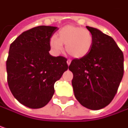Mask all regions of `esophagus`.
Wrapping results in <instances>:
<instances>
[{
  "label": "esophagus",
  "mask_w": 128,
  "mask_h": 128,
  "mask_svg": "<svg viewBox=\"0 0 128 128\" xmlns=\"http://www.w3.org/2000/svg\"><path fill=\"white\" fill-rule=\"evenodd\" d=\"M70 62H71V60H67V64H68V66H70Z\"/></svg>",
  "instance_id": "obj_1"
}]
</instances>
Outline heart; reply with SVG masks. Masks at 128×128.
<instances>
[{
	"instance_id": "obj_1",
	"label": "heart",
	"mask_w": 128,
	"mask_h": 128,
	"mask_svg": "<svg viewBox=\"0 0 128 128\" xmlns=\"http://www.w3.org/2000/svg\"><path fill=\"white\" fill-rule=\"evenodd\" d=\"M66 45V50L75 58L86 56L90 51L93 38L91 32L87 30L73 26H66L58 32V37L52 36L50 39L52 50L60 53Z\"/></svg>"
}]
</instances>
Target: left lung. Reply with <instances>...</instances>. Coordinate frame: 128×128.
Here are the masks:
<instances>
[{
    "mask_svg": "<svg viewBox=\"0 0 128 128\" xmlns=\"http://www.w3.org/2000/svg\"><path fill=\"white\" fill-rule=\"evenodd\" d=\"M93 38L86 56L73 59L69 70L73 74L75 97L82 106L97 110L108 106L118 91L124 72L123 53L112 38L86 26Z\"/></svg>",
    "mask_w": 128,
    "mask_h": 128,
    "instance_id": "obj_1",
    "label": "left lung"
}]
</instances>
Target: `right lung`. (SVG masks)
<instances>
[{
  "label": "right lung",
  "mask_w": 128,
  "mask_h": 128,
  "mask_svg": "<svg viewBox=\"0 0 128 128\" xmlns=\"http://www.w3.org/2000/svg\"><path fill=\"white\" fill-rule=\"evenodd\" d=\"M40 26L23 32L10 44L6 61L8 84L12 96L28 108L46 106L54 84L68 70L67 59L50 55V39L58 30Z\"/></svg>",
  "instance_id": "right-lung-1"
}]
</instances>
